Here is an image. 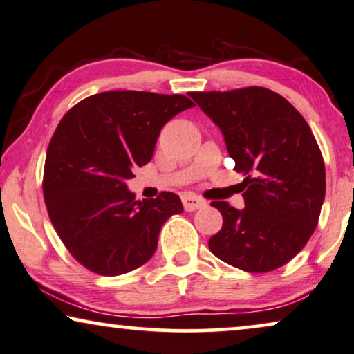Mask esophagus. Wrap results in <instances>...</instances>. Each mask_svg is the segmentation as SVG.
I'll return each instance as SVG.
<instances>
[{"label": "esophagus", "instance_id": "34e87169", "mask_svg": "<svg viewBox=\"0 0 354 354\" xmlns=\"http://www.w3.org/2000/svg\"><path fill=\"white\" fill-rule=\"evenodd\" d=\"M181 198H183L184 210H186V212H194V210H197V208H201V207H203L207 203L202 197H198V196H196V194H192V192H184L183 196H181Z\"/></svg>", "mask_w": 354, "mask_h": 354}]
</instances>
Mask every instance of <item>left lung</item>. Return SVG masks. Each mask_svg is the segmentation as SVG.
<instances>
[{
    "label": "left lung",
    "mask_w": 354,
    "mask_h": 354,
    "mask_svg": "<svg viewBox=\"0 0 354 354\" xmlns=\"http://www.w3.org/2000/svg\"><path fill=\"white\" fill-rule=\"evenodd\" d=\"M191 97L221 129L234 170L245 176V208L212 202L223 227L208 247L242 271L277 270L310 241L324 202L326 168L311 128L287 99L261 86Z\"/></svg>",
    "instance_id": "8db88e82"
}]
</instances>
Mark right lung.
Masks as SVG:
<instances>
[{
    "label": "right lung",
    "mask_w": 354,
    "mask_h": 354,
    "mask_svg": "<svg viewBox=\"0 0 354 354\" xmlns=\"http://www.w3.org/2000/svg\"><path fill=\"white\" fill-rule=\"evenodd\" d=\"M196 106L183 94L106 91L83 99L59 123L44 162L48 215L78 263L120 276L151 260L168 218L183 212L176 194L136 201L127 186L152 160L160 129Z\"/></svg>",
    "instance_id": "add662e5"
}]
</instances>
